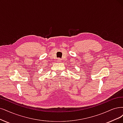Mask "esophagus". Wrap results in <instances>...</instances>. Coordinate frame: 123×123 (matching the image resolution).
Instances as JSON below:
<instances>
[{
    "label": "esophagus",
    "instance_id": "34e87169",
    "mask_svg": "<svg viewBox=\"0 0 123 123\" xmlns=\"http://www.w3.org/2000/svg\"><path fill=\"white\" fill-rule=\"evenodd\" d=\"M61 60H62V59H61V58H58V59H57V61H58V62H61Z\"/></svg>",
    "mask_w": 123,
    "mask_h": 123
}]
</instances>
